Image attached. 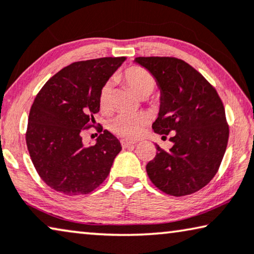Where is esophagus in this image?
Segmentation results:
<instances>
[{"mask_svg":"<svg viewBox=\"0 0 254 254\" xmlns=\"http://www.w3.org/2000/svg\"><path fill=\"white\" fill-rule=\"evenodd\" d=\"M121 145H123L124 149H129V148H133V146H135V143L126 141V139H123V141H121Z\"/></svg>","mask_w":254,"mask_h":254,"instance_id":"obj_1","label":"esophagus"}]
</instances>
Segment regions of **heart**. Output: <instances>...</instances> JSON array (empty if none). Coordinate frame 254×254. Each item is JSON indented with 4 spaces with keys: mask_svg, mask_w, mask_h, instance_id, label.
I'll return each mask as SVG.
<instances>
[{
    "mask_svg": "<svg viewBox=\"0 0 254 254\" xmlns=\"http://www.w3.org/2000/svg\"><path fill=\"white\" fill-rule=\"evenodd\" d=\"M123 79L134 93L139 97H146L152 93L156 81L150 73L139 66H131L125 71ZM112 83L105 82L98 94V104L102 111H109L111 108ZM148 118L142 113L136 115H120L109 123V129L124 138L134 139L141 135Z\"/></svg>",
    "mask_w": 254,
    "mask_h": 254,
    "instance_id": "b5f03b06",
    "label": "heart"
}]
</instances>
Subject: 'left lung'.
I'll return each instance as SVG.
<instances>
[{"label":"left lung","instance_id":"1","mask_svg":"<svg viewBox=\"0 0 254 254\" xmlns=\"http://www.w3.org/2000/svg\"><path fill=\"white\" fill-rule=\"evenodd\" d=\"M134 63L149 71L160 90L154 133H172V148L156 144L157 154L146 173L158 189L186 196L214 178L226 152L229 127L218 93L188 63L174 57H137Z\"/></svg>","mask_w":254,"mask_h":254}]
</instances>
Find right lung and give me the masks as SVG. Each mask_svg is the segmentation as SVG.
I'll return each mask as SVG.
<instances>
[{"label":"right lung","mask_w":254,"mask_h":254,"mask_svg":"<svg viewBox=\"0 0 254 254\" xmlns=\"http://www.w3.org/2000/svg\"><path fill=\"white\" fill-rule=\"evenodd\" d=\"M125 57H104L66 66L36 95L28 117L26 144L36 172L51 189L68 196L86 194L108 178L121 151L109 130L96 144L82 143V130L100 111L98 94Z\"/></svg>","instance_id":"add662e5"}]
</instances>
